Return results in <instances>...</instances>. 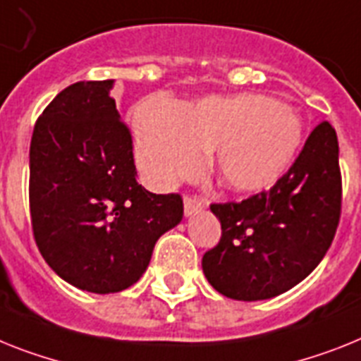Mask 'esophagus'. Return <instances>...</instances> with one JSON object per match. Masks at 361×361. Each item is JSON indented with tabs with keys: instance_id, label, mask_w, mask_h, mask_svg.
<instances>
[{
	"instance_id": "1",
	"label": "esophagus",
	"mask_w": 361,
	"mask_h": 361,
	"mask_svg": "<svg viewBox=\"0 0 361 361\" xmlns=\"http://www.w3.org/2000/svg\"><path fill=\"white\" fill-rule=\"evenodd\" d=\"M207 207V202L202 198H192V196H185L183 198V211H185V216H192V214H196L198 211H202V209Z\"/></svg>"
}]
</instances>
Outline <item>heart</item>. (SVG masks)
<instances>
[{
    "label": "heart",
    "instance_id": "b5f03b06",
    "mask_svg": "<svg viewBox=\"0 0 361 361\" xmlns=\"http://www.w3.org/2000/svg\"><path fill=\"white\" fill-rule=\"evenodd\" d=\"M134 132L139 166L159 189L195 174L202 152H213L214 171L229 189L268 190L302 145L298 114L264 95L207 97L181 110L157 97L135 110Z\"/></svg>",
    "mask_w": 361,
    "mask_h": 361
}]
</instances>
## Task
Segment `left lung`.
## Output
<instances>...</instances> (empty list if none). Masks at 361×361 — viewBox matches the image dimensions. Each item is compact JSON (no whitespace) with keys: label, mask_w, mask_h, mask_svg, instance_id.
I'll list each match as a JSON object with an SVG mask.
<instances>
[{"label":"left lung","mask_w":361,"mask_h":361,"mask_svg":"<svg viewBox=\"0 0 361 361\" xmlns=\"http://www.w3.org/2000/svg\"><path fill=\"white\" fill-rule=\"evenodd\" d=\"M338 135L317 124L290 171L268 192L211 205L222 224L218 246L202 259L216 292L262 301L288 292L329 251L341 211Z\"/></svg>","instance_id":"left-lung-1"}]
</instances>
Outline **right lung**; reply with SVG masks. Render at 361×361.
Wrapping results in <instances>:
<instances>
[{
    "label": "right lung",
    "instance_id": "1",
    "mask_svg": "<svg viewBox=\"0 0 361 361\" xmlns=\"http://www.w3.org/2000/svg\"><path fill=\"white\" fill-rule=\"evenodd\" d=\"M77 82L36 121L29 152L32 231L45 262L75 288L115 293L147 271L157 238L183 218L178 195L137 183L132 135L110 92Z\"/></svg>",
    "mask_w": 361,
    "mask_h": 361
}]
</instances>
